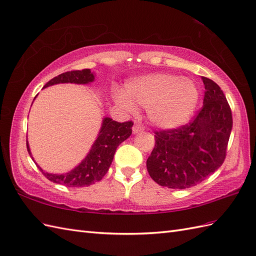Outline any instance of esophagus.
Listing matches in <instances>:
<instances>
[{
  "mask_svg": "<svg viewBox=\"0 0 256 256\" xmlns=\"http://www.w3.org/2000/svg\"><path fill=\"white\" fill-rule=\"evenodd\" d=\"M142 130H144V126L140 123H135L133 126V133H140L142 132Z\"/></svg>",
  "mask_w": 256,
  "mask_h": 256,
  "instance_id": "1",
  "label": "esophagus"
}]
</instances>
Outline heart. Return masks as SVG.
Segmentation results:
<instances>
[{
	"label": "heart",
	"mask_w": 256,
	"mask_h": 256,
	"mask_svg": "<svg viewBox=\"0 0 256 256\" xmlns=\"http://www.w3.org/2000/svg\"><path fill=\"white\" fill-rule=\"evenodd\" d=\"M198 100V90L187 78L156 74L130 82L126 95L118 94L116 102L133 111V102L148 107L149 119L161 128H174L192 116Z\"/></svg>",
	"instance_id": "heart-1"
}]
</instances>
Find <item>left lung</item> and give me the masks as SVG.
<instances>
[{"instance_id": "obj_1", "label": "left lung", "mask_w": 256, "mask_h": 256, "mask_svg": "<svg viewBox=\"0 0 256 256\" xmlns=\"http://www.w3.org/2000/svg\"><path fill=\"white\" fill-rule=\"evenodd\" d=\"M202 81L206 88L203 106L194 119L178 128L154 132L156 144L147 159V170L160 186H196L225 161L232 128V109L218 84L206 76Z\"/></svg>"}]
</instances>
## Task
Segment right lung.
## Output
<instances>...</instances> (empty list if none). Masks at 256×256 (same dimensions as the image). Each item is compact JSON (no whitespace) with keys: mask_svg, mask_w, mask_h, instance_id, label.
Returning <instances> with one entry per match:
<instances>
[{"mask_svg":"<svg viewBox=\"0 0 256 256\" xmlns=\"http://www.w3.org/2000/svg\"><path fill=\"white\" fill-rule=\"evenodd\" d=\"M93 81L94 74H92L90 69L72 70L64 72V74L53 78L44 85V88L58 83L86 84ZM132 126L133 121L121 123L114 121L110 118H104L100 135L90 150L86 158L71 172L60 175L50 174L43 172L40 166L38 168H40L45 178L50 182H56V184H62L67 187H85L95 184L108 172L111 162L114 160L116 147L132 134ZM27 149L31 156L28 142Z\"/></svg>","mask_w":256,"mask_h":256,"instance_id":"add662e5","label":"right lung"}]
</instances>
